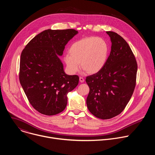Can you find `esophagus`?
<instances>
[{"label": "esophagus", "instance_id": "obj_1", "mask_svg": "<svg viewBox=\"0 0 155 155\" xmlns=\"http://www.w3.org/2000/svg\"><path fill=\"white\" fill-rule=\"evenodd\" d=\"M79 80H80V81L81 83H83V82H84V78H83V77H80Z\"/></svg>", "mask_w": 155, "mask_h": 155}]
</instances>
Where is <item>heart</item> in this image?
<instances>
[{
    "label": "heart",
    "instance_id": "b5f03b06",
    "mask_svg": "<svg viewBox=\"0 0 155 155\" xmlns=\"http://www.w3.org/2000/svg\"><path fill=\"white\" fill-rule=\"evenodd\" d=\"M110 53L108 42L98 37H85L74 41L69 53L64 56L68 72L76 74L81 68L89 74L100 72L105 65Z\"/></svg>",
    "mask_w": 155,
    "mask_h": 155
}]
</instances>
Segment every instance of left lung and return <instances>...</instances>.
Instances as JSON below:
<instances>
[{
	"label": "left lung",
	"instance_id": "left-lung-1",
	"mask_svg": "<svg viewBox=\"0 0 155 155\" xmlns=\"http://www.w3.org/2000/svg\"><path fill=\"white\" fill-rule=\"evenodd\" d=\"M112 41L111 51L104 68L88 76L86 99L89 111L102 120L120 114L134 93L137 64L126 40L116 32L107 31Z\"/></svg>",
	"mask_w": 155,
	"mask_h": 155
}]
</instances>
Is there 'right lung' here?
Instances as JSON below:
<instances>
[{"label":"right lung","instance_id":"obj_1","mask_svg":"<svg viewBox=\"0 0 155 155\" xmlns=\"http://www.w3.org/2000/svg\"><path fill=\"white\" fill-rule=\"evenodd\" d=\"M78 31L45 30L34 37L21 54L19 78L31 105L41 114L54 115L68 104V94L78 85L79 77L64 71L58 56Z\"/></svg>","mask_w":155,"mask_h":155}]
</instances>
